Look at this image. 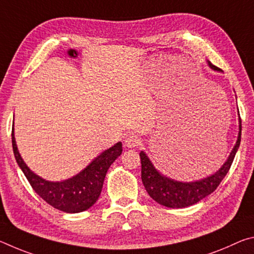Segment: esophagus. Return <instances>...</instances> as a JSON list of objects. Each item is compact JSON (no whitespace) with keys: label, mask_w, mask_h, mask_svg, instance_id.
<instances>
[{"label":"esophagus","mask_w":254,"mask_h":254,"mask_svg":"<svg viewBox=\"0 0 254 254\" xmlns=\"http://www.w3.org/2000/svg\"><path fill=\"white\" fill-rule=\"evenodd\" d=\"M124 143H126L127 148H135L140 144V137L134 134V133H130V134H127L126 136Z\"/></svg>","instance_id":"34e87169"}]
</instances>
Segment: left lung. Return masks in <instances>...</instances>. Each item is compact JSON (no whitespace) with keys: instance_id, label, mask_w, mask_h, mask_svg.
<instances>
[{"instance_id":"1","label":"left lung","mask_w":254,"mask_h":254,"mask_svg":"<svg viewBox=\"0 0 254 254\" xmlns=\"http://www.w3.org/2000/svg\"><path fill=\"white\" fill-rule=\"evenodd\" d=\"M208 65L214 70H221V68L214 66L210 62H208ZM241 131H242V126H241L240 119V132L238 141H236L235 147L232 150L227 161L217 173L194 183L175 182L173 179L160 175L154 168L151 161L149 160V158L145 156V153L141 151V178H142L145 190L148 191V194L152 199L160 205L167 206V207L182 208L198 203L206 196L212 194L215 189L218 187L222 180L224 179L226 174L229 173L232 162L234 160L235 153L240 147Z\"/></svg>"}]
</instances>
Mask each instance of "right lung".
Segmentation results:
<instances>
[{
    "mask_svg": "<svg viewBox=\"0 0 254 254\" xmlns=\"http://www.w3.org/2000/svg\"><path fill=\"white\" fill-rule=\"evenodd\" d=\"M12 147L15 160L23 171L33 190L50 206L65 213H79L96 203L102 191L103 183L110 166L122 153V143L119 142L105 150L80 171L65 182L51 183L33 174L23 162L15 144L12 128Z\"/></svg>",
    "mask_w": 254,
    "mask_h": 254,
    "instance_id": "right-lung-1",
    "label": "right lung"
}]
</instances>
